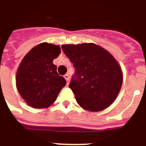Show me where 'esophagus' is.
I'll list each match as a JSON object with an SVG mask.
<instances>
[{"instance_id": "esophagus-1", "label": "esophagus", "mask_w": 146, "mask_h": 146, "mask_svg": "<svg viewBox=\"0 0 146 146\" xmlns=\"http://www.w3.org/2000/svg\"><path fill=\"white\" fill-rule=\"evenodd\" d=\"M64 78L66 79V84H69V81H70V76H69V75L68 74H66L64 76Z\"/></svg>"}]
</instances>
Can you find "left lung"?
Returning <instances> with one entry per match:
<instances>
[{
	"label": "left lung",
	"mask_w": 146,
	"mask_h": 146,
	"mask_svg": "<svg viewBox=\"0 0 146 146\" xmlns=\"http://www.w3.org/2000/svg\"><path fill=\"white\" fill-rule=\"evenodd\" d=\"M75 68L69 87L80 106L100 111L114 102L122 85L121 69L111 54L94 43L62 45Z\"/></svg>",
	"instance_id": "left-lung-1"
}]
</instances>
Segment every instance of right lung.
<instances>
[{
  "label": "right lung",
  "mask_w": 146,
  "mask_h": 146,
  "mask_svg": "<svg viewBox=\"0 0 146 146\" xmlns=\"http://www.w3.org/2000/svg\"><path fill=\"white\" fill-rule=\"evenodd\" d=\"M60 52L59 46L43 42L32 48L21 60L16 74V86L29 106L48 108L66 86V80L58 74L57 66L52 63Z\"/></svg>",
  "instance_id": "1"
}]
</instances>
